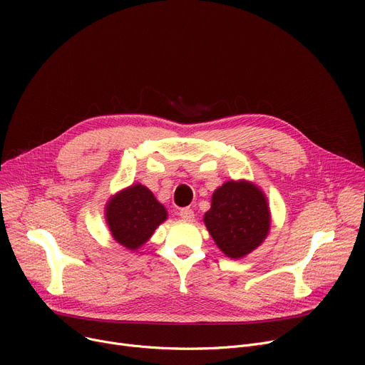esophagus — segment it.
I'll return each instance as SVG.
<instances>
[{
    "label": "esophagus",
    "instance_id": "esophagus-1",
    "mask_svg": "<svg viewBox=\"0 0 365 365\" xmlns=\"http://www.w3.org/2000/svg\"><path fill=\"white\" fill-rule=\"evenodd\" d=\"M179 216H180V219L185 220V222H192V220H194V212H192V208H189V207L182 208L180 212H179Z\"/></svg>",
    "mask_w": 365,
    "mask_h": 365
}]
</instances>
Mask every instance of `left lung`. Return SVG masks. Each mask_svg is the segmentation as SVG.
<instances>
[{
	"mask_svg": "<svg viewBox=\"0 0 365 365\" xmlns=\"http://www.w3.org/2000/svg\"><path fill=\"white\" fill-rule=\"evenodd\" d=\"M210 235L220 250L240 259L262 244L269 231V208L262 190L248 182H226L204 215Z\"/></svg>",
	"mask_w": 365,
	"mask_h": 365,
	"instance_id": "1",
	"label": "left lung"
}]
</instances>
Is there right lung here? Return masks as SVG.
Returning a JSON list of instances; mask_svg holds the SVG:
<instances>
[{"instance_id": "1", "label": "right lung", "mask_w": 365, "mask_h": 365, "mask_svg": "<svg viewBox=\"0 0 365 365\" xmlns=\"http://www.w3.org/2000/svg\"><path fill=\"white\" fill-rule=\"evenodd\" d=\"M165 217V208L142 185L121 190L106 205V220L112 237L130 250L145 244Z\"/></svg>"}]
</instances>
